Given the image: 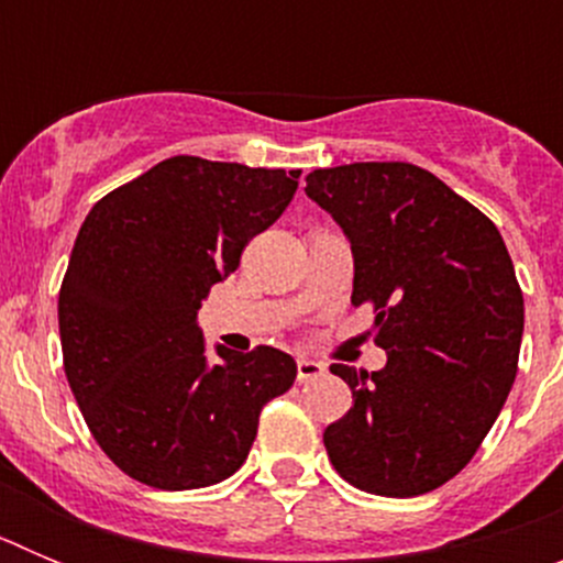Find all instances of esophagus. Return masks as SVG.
Listing matches in <instances>:
<instances>
[{
    "label": "esophagus",
    "mask_w": 563,
    "mask_h": 563,
    "mask_svg": "<svg viewBox=\"0 0 563 563\" xmlns=\"http://www.w3.org/2000/svg\"><path fill=\"white\" fill-rule=\"evenodd\" d=\"M324 366H321V363H316V361H307V357H298V363H296V377H298V383H310V380H316V377H321L324 375Z\"/></svg>",
    "instance_id": "34e87169"
}]
</instances>
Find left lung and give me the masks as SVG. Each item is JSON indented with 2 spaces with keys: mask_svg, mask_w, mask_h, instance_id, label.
<instances>
[{
  "mask_svg": "<svg viewBox=\"0 0 563 563\" xmlns=\"http://www.w3.org/2000/svg\"><path fill=\"white\" fill-rule=\"evenodd\" d=\"M352 245V305L375 307L380 372L332 363L352 409L327 426L338 474L366 494H429L471 462L519 366L525 298L499 228L411 163L307 174Z\"/></svg>",
  "mask_w": 563,
  "mask_h": 563,
  "instance_id": "8db88e82",
  "label": "left lung"
}]
</instances>
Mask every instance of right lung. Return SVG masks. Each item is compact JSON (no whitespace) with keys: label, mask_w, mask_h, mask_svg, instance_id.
<instances>
[{"label":"right lung","mask_w":563,"mask_h":563,"mask_svg":"<svg viewBox=\"0 0 563 563\" xmlns=\"http://www.w3.org/2000/svg\"><path fill=\"white\" fill-rule=\"evenodd\" d=\"M298 174L177 154L87 213L58 292L64 372L132 479L161 490L228 479L265 402L296 380V361L273 346H217L208 361L197 310L290 206Z\"/></svg>","instance_id":"1"}]
</instances>
